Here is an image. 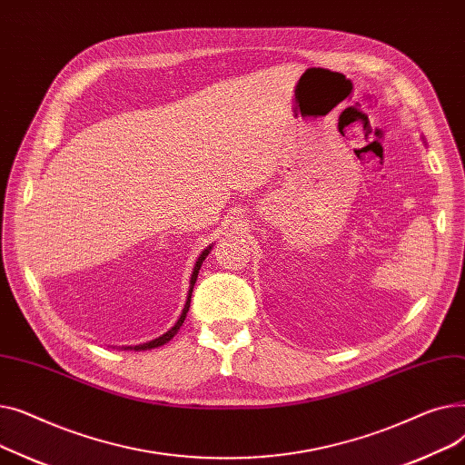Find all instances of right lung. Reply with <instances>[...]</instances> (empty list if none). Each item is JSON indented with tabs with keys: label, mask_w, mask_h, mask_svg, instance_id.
Masks as SVG:
<instances>
[{
	"label": "right lung",
	"mask_w": 465,
	"mask_h": 465,
	"mask_svg": "<svg viewBox=\"0 0 465 465\" xmlns=\"http://www.w3.org/2000/svg\"><path fill=\"white\" fill-rule=\"evenodd\" d=\"M211 249H213V242H209V245H207V247H203V249L198 252V256H195V260H193V263H192L190 275H188V288H186L184 303H183L181 311L177 312V316H175V319H173V322H171L169 326H165V328H163L160 333H156V335H153V337H146V339L139 341V343H134V341H132V345H122V349H135V351L156 349V347H162V345H165L167 341H171V339H173V337L179 333L181 326L184 324L186 312H188V309H190V302H192V292H193L195 281H198V275H200V270H202V263H203V260L207 258V254H209V251H211ZM116 345H120V341H116Z\"/></svg>",
	"instance_id": "1"
}]
</instances>
